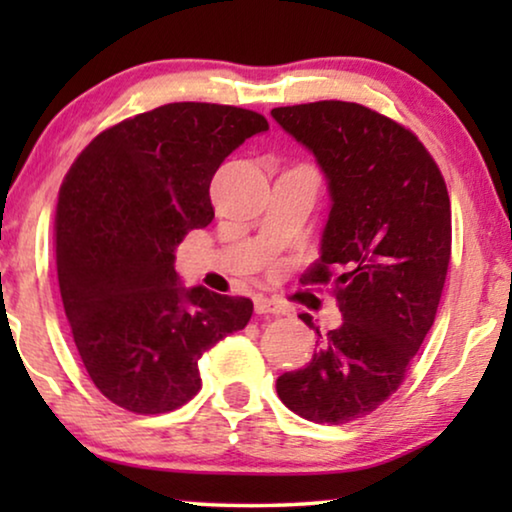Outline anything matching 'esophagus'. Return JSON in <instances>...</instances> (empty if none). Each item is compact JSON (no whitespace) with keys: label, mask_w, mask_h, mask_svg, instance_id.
Instances as JSON below:
<instances>
[{"label":"esophagus","mask_w":512,"mask_h":512,"mask_svg":"<svg viewBox=\"0 0 512 512\" xmlns=\"http://www.w3.org/2000/svg\"><path fill=\"white\" fill-rule=\"evenodd\" d=\"M254 307H256V314H265V317H270V314H289V305L282 303L279 298H270V296H256L254 300Z\"/></svg>","instance_id":"obj_1"}]
</instances>
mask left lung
Here are the masks:
<instances>
[{
	"label": "left lung",
	"mask_w": 512,
	"mask_h": 512,
	"mask_svg": "<svg viewBox=\"0 0 512 512\" xmlns=\"http://www.w3.org/2000/svg\"><path fill=\"white\" fill-rule=\"evenodd\" d=\"M270 114L326 179L331 212L303 284H326L333 268L342 314L305 368L277 377V394L310 422L347 424L401 387L433 326L452 249L450 198L424 144L373 109L324 100ZM300 319L321 338L310 314Z\"/></svg>",
	"instance_id": "1"
}]
</instances>
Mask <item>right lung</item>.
Wrapping results in <instances>:
<instances>
[{
  "label": "right lung",
  "mask_w": 512,
  "mask_h": 512,
  "mask_svg": "<svg viewBox=\"0 0 512 512\" xmlns=\"http://www.w3.org/2000/svg\"><path fill=\"white\" fill-rule=\"evenodd\" d=\"M268 121L249 109L174 102L97 135L69 167L55 263L74 345L111 403L139 415L198 394V361L242 331L254 303L181 284L174 251L214 219L209 184Z\"/></svg>",
  "instance_id": "add662e5"
}]
</instances>
